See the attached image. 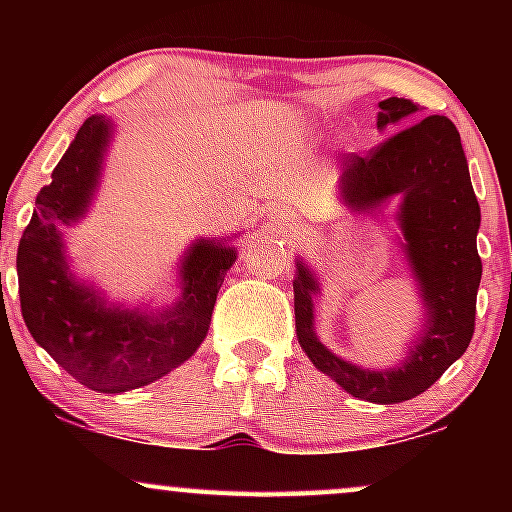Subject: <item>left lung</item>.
I'll return each mask as SVG.
<instances>
[{
	"label": "left lung",
	"mask_w": 512,
	"mask_h": 512,
	"mask_svg": "<svg viewBox=\"0 0 512 512\" xmlns=\"http://www.w3.org/2000/svg\"><path fill=\"white\" fill-rule=\"evenodd\" d=\"M378 127H402L419 105L409 98L380 103ZM342 192L356 209H373L402 195L399 228L426 305V325L402 366L363 370L342 361L313 332L317 281L298 264L293 281L296 334L315 368L349 395L375 404H397L421 395L467 351L474 334L481 257L477 252L479 202L469 180L460 132L448 117L428 115L397 129L368 156L344 158Z\"/></svg>",
	"instance_id": "8db88e82"
}]
</instances>
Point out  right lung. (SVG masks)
<instances>
[{"mask_svg": "<svg viewBox=\"0 0 512 512\" xmlns=\"http://www.w3.org/2000/svg\"><path fill=\"white\" fill-rule=\"evenodd\" d=\"M108 139L103 115L88 117L79 127L52 170L50 185L35 199L16 269L21 315L35 342L81 385L115 395L154 383L195 354L209 332L216 293L236 262V250L209 240L197 243L180 269L182 298L158 317L105 308L96 291L76 284L67 274L57 226L74 223L86 211Z\"/></svg>", "mask_w": 512, "mask_h": 512, "instance_id": "right-lung-1", "label": "right lung"}]
</instances>
